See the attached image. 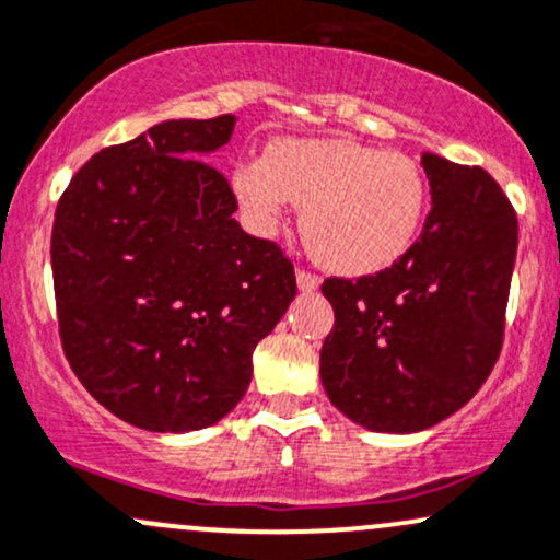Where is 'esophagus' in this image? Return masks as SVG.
Returning a JSON list of instances; mask_svg holds the SVG:
<instances>
[{
    "label": "esophagus",
    "mask_w": 560,
    "mask_h": 560,
    "mask_svg": "<svg viewBox=\"0 0 560 560\" xmlns=\"http://www.w3.org/2000/svg\"><path fill=\"white\" fill-rule=\"evenodd\" d=\"M319 276L308 273V270H298V290L300 292H316L319 290Z\"/></svg>",
    "instance_id": "34e87169"
}]
</instances>
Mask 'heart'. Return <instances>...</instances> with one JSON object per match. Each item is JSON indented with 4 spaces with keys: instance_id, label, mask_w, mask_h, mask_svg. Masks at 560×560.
Returning a JSON list of instances; mask_svg holds the SVG:
<instances>
[{
    "instance_id": "heart-1",
    "label": "heart",
    "mask_w": 560,
    "mask_h": 560,
    "mask_svg": "<svg viewBox=\"0 0 560 560\" xmlns=\"http://www.w3.org/2000/svg\"><path fill=\"white\" fill-rule=\"evenodd\" d=\"M233 190L257 233L303 206L311 255L343 276H370L408 255L429 209L419 161L349 139H281L235 166Z\"/></svg>"
}]
</instances>
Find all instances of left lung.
I'll list each match as a JSON object with an SVG mask.
<instances>
[{
    "label": "left lung",
    "mask_w": 560,
    "mask_h": 560,
    "mask_svg": "<svg viewBox=\"0 0 560 560\" xmlns=\"http://www.w3.org/2000/svg\"><path fill=\"white\" fill-rule=\"evenodd\" d=\"M432 211L392 268L327 279L335 327L319 375L329 402L370 432L410 434L469 402L504 335L517 217L482 168L423 152Z\"/></svg>",
    "instance_id": "obj_1"
}]
</instances>
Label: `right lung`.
<instances>
[{
    "label": "right lung",
    "instance_id": "right-lung-1",
    "mask_svg": "<svg viewBox=\"0 0 560 560\" xmlns=\"http://www.w3.org/2000/svg\"><path fill=\"white\" fill-rule=\"evenodd\" d=\"M233 128V115L158 122L93 155L56 209L63 351L109 413L147 432L225 419L298 295L292 262L241 231L231 185L206 163Z\"/></svg>",
    "mask_w": 560,
    "mask_h": 560
}]
</instances>
